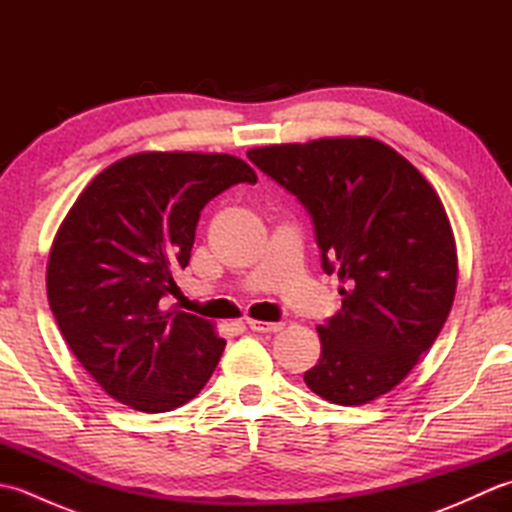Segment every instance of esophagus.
<instances>
[{"label": "esophagus", "instance_id": "1", "mask_svg": "<svg viewBox=\"0 0 512 512\" xmlns=\"http://www.w3.org/2000/svg\"><path fill=\"white\" fill-rule=\"evenodd\" d=\"M248 328L253 330V332H281V330H284V323H281V321L270 323V321L248 319Z\"/></svg>", "mask_w": 512, "mask_h": 512}]
</instances>
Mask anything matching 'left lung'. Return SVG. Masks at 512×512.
<instances>
[{"instance_id": "1", "label": "left lung", "mask_w": 512, "mask_h": 512, "mask_svg": "<svg viewBox=\"0 0 512 512\" xmlns=\"http://www.w3.org/2000/svg\"><path fill=\"white\" fill-rule=\"evenodd\" d=\"M312 215L321 266L343 306L319 325L306 385L358 407L400 385L438 339L458 288V250L436 189L394 147L369 136L248 149Z\"/></svg>"}]
</instances>
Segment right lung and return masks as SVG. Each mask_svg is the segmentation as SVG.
Wrapping results in <instances>:
<instances>
[{"instance_id": "obj_1", "label": "right lung", "mask_w": 512, "mask_h": 512, "mask_svg": "<svg viewBox=\"0 0 512 512\" xmlns=\"http://www.w3.org/2000/svg\"><path fill=\"white\" fill-rule=\"evenodd\" d=\"M257 182L237 156L140 151L81 191L50 248L46 290L65 343L107 394L165 413L200 394L226 341L215 325L160 310L178 290L204 204Z\"/></svg>"}]
</instances>
